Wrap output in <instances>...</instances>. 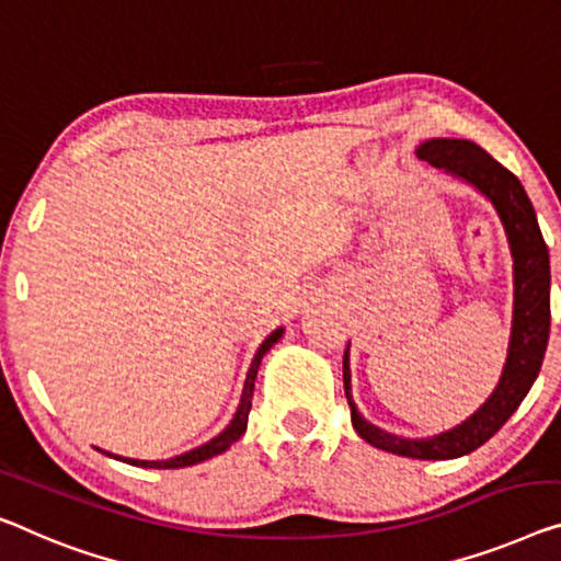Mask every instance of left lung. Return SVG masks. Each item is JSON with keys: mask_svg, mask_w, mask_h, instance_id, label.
I'll use <instances>...</instances> for the list:
<instances>
[{"mask_svg": "<svg viewBox=\"0 0 561 561\" xmlns=\"http://www.w3.org/2000/svg\"><path fill=\"white\" fill-rule=\"evenodd\" d=\"M417 158L443 169L456 179L471 183L494 204L504 224L508 249L514 259V317L508 340L506 365L496 390L486 403L461 425L431 438H400L365 421L353 400L350 386V347L342 357V380L350 403V417L357 436L388 454L421 458V461H446L466 456L483 446L514 415L526 392L541 370L549 340V249L539 231L537 214L522 181L494 161L486 150L463 138H431L417 146Z\"/></svg>", "mask_w": 561, "mask_h": 561, "instance_id": "left-lung-1", "label": "left lung"}]
</instances>
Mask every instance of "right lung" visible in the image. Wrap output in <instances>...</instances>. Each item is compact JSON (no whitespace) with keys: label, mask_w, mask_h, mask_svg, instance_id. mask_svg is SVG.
<instances>
[{"label":"right lung","mask_w":561,"mask_h":561,"mask_svg":"<svg viewBox=\"0 0 561 561\" xmlns=\"http://www.w3.org/2000/svg\"><path fill=\"white\" fill-rule=\"evenodd\" d=\"M284 334V328H277L274 330L270 337H266L262 345H259L254 360H252V367H249L247 373V380H244V390H241V403L237 408V413H233L231 423L224 428L219 436L211 438L208 443H204V446H198L194 450H188V454H181V456H173L169 458V461H138V458H123V456H113L107 454V450H103L105 456L111 458H118V461L123 463H130V466H140V468H186V466H196L201 461H208V458L219 456L227 450L231 443H237L241 436H244L247 431V423H249V411H252V396H254V380H256V370L259 365H262V357L270 353L274 342H277ZM100 450V448H98Z\"/></svg>","instance_id":"add662e5"}]
</instances>
